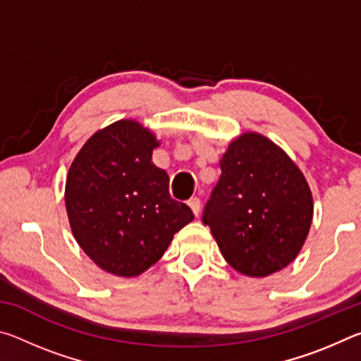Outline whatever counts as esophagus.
<instances>
[{
	"label": "esophagus",
	"instance_id": "1",
	"mask_svg": "<svg viewBox=\"0 0 361 361\" xmlns=\"http://www.w3.org/2000/svg\"><path fill=\"white\" fill-rule=\"evenodd\" d=\"M188 205L191 207V210H192V213L195 216L199 215V212H200V199L199 197H191L188 200Z\"/></svg>",
	"mask_w": 361,
	"mask_h": 361
}]
</instances>
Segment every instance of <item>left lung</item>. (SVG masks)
Instances as JSON below:
<instances>
[{
  "label": "left lung",
  "instance_id": "left-lung-1",
  "mask_svg": "<svg viewBox=\"0 0 361 361\" xmlns=\"http://www.w3.org/2000/svg\"><path fill=\"white\" fill-rule=\"evenodd\" d=\"M202 213L224 259L266 277L296 258L312 223V194L296 164L271 140L243 133L219 161Z\"/></svg>",
  "mask_w": 361,
  "mask_h": 361
}]
</instances>
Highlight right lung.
<instances>
[{"mask_svg": "<svg viewBox=\"0 0 361 361\" xmlns=\"http://www.w3.org/2000/svg\"><path fill=\"white\" fill-rule=\"evenodd\" d=\"M157 145L138 122L118 121L90 137L70 167L65 204L73 234L114 276H140L194 219L170 197L169 175L151 162Z\"/></svg>", "mask_w": 361, "mask_h": 361, "instance_id": "right-lung-1", "label": "right lung"}]
</instances>
